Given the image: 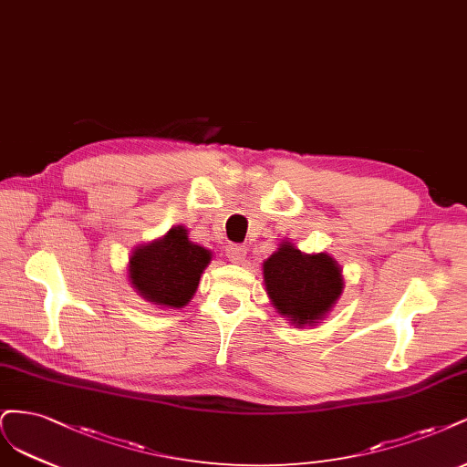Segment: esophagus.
<instances>
[{"instance_id":"1","label":"esophagus","mask_w":467,"mask_h":467,"mask_svg":"<svg viewBox=\"0 0 467 467\" xmlns=\"http://www.w3.org/2000/svg\"><path fill=\"white\" fill-rule=\"evenodd\" d=\"M227 258L233 262V264H243L244 258H246V248L244 246H238V244H233L227 248Z\"/></svg>"}]
</instances>
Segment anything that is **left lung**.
I'll use <instances>...</instances> for the list:
<instances>
[{
	"instance_id": "left-lung-1",
	"label": "left lung",
	"mask_w": 467,
	"mask_h": 467,
	"mask_svg": "<svg viewBox=\"0 0 467 467\" xmlns=\"http://www.w3.org/2000/svg\"><path fill=\"white\" fill-rule=\"evenodd\" d=\"M262 269L269 300L295 327L324 320L345 289L343 269L332 255L305 254L289 240H283Z\"/></svg>"
}]
</instances>
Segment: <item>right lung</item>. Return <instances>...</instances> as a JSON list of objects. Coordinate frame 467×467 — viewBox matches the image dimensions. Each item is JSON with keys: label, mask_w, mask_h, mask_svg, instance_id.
<instances>
[{"label": "right lung", "mask_w": 467, "mask_h": 467, "mask_svg": "<svg viewBox=\"0 0 467 467\" xmlns=\"http://www.w3.org/2000/svg\"><path fill=\"white\" fill-rule=\"evenodd\" d=\"M212 252L193 244L188 229L176 224L162 236L131 250L128 279L147 303L157 308H184L198 291Z\"/></svg>", "instance_id": "right-lung-1"}]
</instances>
